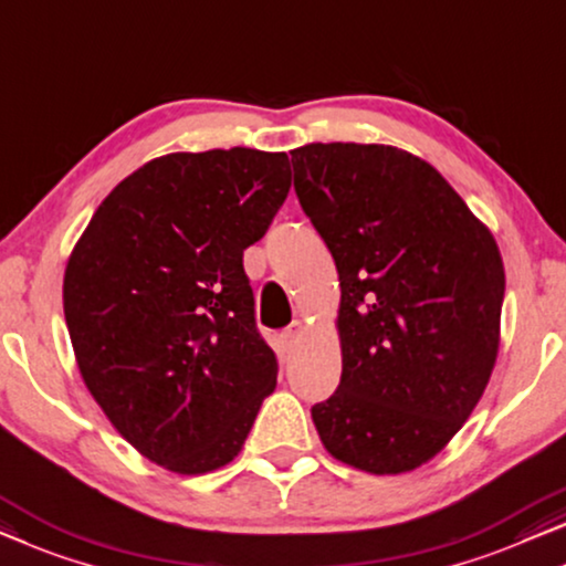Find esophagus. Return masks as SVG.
I'll list each match as a JSON object with an SVG mask.
<instances>
[{"mask_svg":"<svg viewBox=\"0 0 566 566\" xmlns=\"http://www.w3.org/2000/svg\"><path fill=\"white\" fill-rule=\"evenodd\" d=\"M301 334H303V324L301 322H293L289 329H285L283 334H281V339H283V344L285 347H293V344H296L298 339H301Z\"/></svg>","mask_w":566,"mask_h":566,"instance_id":"1","label":"esophagus"}]
</instances>
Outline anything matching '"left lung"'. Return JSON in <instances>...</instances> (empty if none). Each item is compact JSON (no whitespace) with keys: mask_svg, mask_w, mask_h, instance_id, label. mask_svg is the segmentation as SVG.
<instances>
[{"mask_svg":"<svg viewBox=\"0 0 566 566\" xmlns=\"http://www.w3.org/2000/svg\"><path fill=\"white\" fill-rule=\"evenodd\" d=\"M291 163L342 289V380L311 419L334 460L411 472L449 444L488 388L501 250L444 176L398 147L311 143Z\"/></svg>","mask_w":566,"mask_h":566,"instance_id":"8db88e82","label":"left lung"}]
</instances>
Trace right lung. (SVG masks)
<instances>
[{
	"label": "right lung",
	"instance_id": "add662e5",
	"mask_svg": "<svg viewBox=\"0 0 566 566\" xmlns=\"http://www.w3.org/2000/svg\"><path fill=\"white\" fill-rule=\"evenodd\" d=\"M291 188L285 153H170L94 211L63 277L88 392L122 437L178 474L232 462L275 390L242 252Z\"/></svg>",
	"mask_w": 566,
	"mask_h": 566
}]
</instances>
